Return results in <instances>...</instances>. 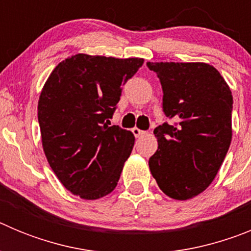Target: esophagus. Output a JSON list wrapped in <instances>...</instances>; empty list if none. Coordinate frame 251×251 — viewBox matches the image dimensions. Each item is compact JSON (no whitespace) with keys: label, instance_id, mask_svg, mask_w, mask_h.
Listing matches in <instances>:
<instances>
[{"label":"esophagus","instance_id":"esophagus-1","mask_svg":"<svg viewBox=\"0 0 251 251\" xmlns=\"http://www.w3.org/2000/svg\"><path fill=\"white\" fill-rule=\"evenodd\" d=\"M132 132H133V134H134V137H136V138H139V137H142L146 133L145 130H141L139 128H133Z\"/></svg>","mask_w":251,"mask_h":251}]
</instances>
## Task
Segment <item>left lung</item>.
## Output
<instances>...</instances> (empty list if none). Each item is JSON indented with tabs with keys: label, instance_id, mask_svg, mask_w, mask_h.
<instances>
[{
	"label": "left lung",
	"instance_id": "left-lung-1",
	"mask_svg": "<svg viewBox=\"0 0 251 251\" xmlns=\"http://www.w3.org/2000/svg\"><path fill=\"white\" fill-rule=\"evenodd\" d=\"M163 90V112L175 118L154 129L158 150L150 170L175 200L197 196L214 181L231 143L232 95L225 79L205 63H147Z\"/></svg>",
	"mask_w": 251,
	"mask_h": 251
}]
</instances>
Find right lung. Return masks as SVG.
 <instances>
[{"instance_id": "obj_1", "label": "right lung", "mask_w": 251, "mask_h": 251, "mask_svg": "<svg viewBox=\"0 0 251 251\" xmlns=\"http://www.w3.org/2000/svg\"><path fill=\"white\" fill-rule=\"evenodd\" d=\"M143 61L76 54L57 64L41 90L37 118L45 156L64 187L84 200L110 194L130 156L133 133L109 127L108 119Z\"/></svg>"}]
</instances>
